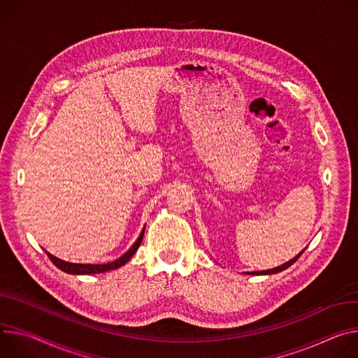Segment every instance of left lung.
Segmentation results:
<instances>
[{
  "mask_svg": "<svg viewBox=\"0 0 358 358\" xmlns=\"http://www.w3.org/2000/svg\"><path fill=\"white\" fill-rule=\"evenodd\" d=\"M303 252L304 250H301L296 257H293L292 260H289V262H286L285 264H282V266H279V267H274V268H268V270H262V271H248V274H257V275H260V274H274V273H279V271H283V270H286L287 267H290L293 263H296L297 262V259L303 255Z\"/></svg>",
  "mask_w": 358,
  "mask_h": 358,
  "instance_id": "left-lung-1",
  "label": "left lung"
}]
</instances>
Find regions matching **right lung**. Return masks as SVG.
<instances>
[{"instance_id": "obj_1", "label": "right lung", "mask_w": 358, "mask_h": 358, "mask_svg": "<svg viewBox=\"0 0 358 358\" xmlns=\"http://www.w3.org/2000/svg\"><path fill=\"white\" fill-rule=\"evenodd\" d=\"M143 234H145V227L142 229L138 241L134 243V246L125 253L122 255L119 259H116L115 262H110V263H105V264H83V263H69V262H64L55 256H52L51 253H48L45 250V253L48 255V257L51 259V262L58 267L61 268L62 271L65 273H69V274H95V273H103V271H109V270H115V268H119L121 266H124L125 263H128V260L135 255V252L139 249L141 243H142V239H143Z\"/></svg>"}]
</instances>
